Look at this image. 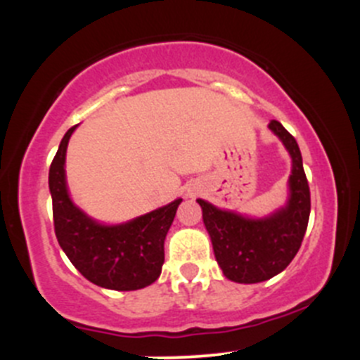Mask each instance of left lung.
<instances>
[{"label":"left lung","instance_id":"8db88e82","mask_svg":"<svg viewBox=\"0 0 360 360\" xmlns=\"http://www.w3.org/2000/svg\"><path fill=\"white\" fill-rule=\"evenodd\" d=\"M268 129L291 157L285 205L266 216L250 217L197 200L217 264L224 277L238 284H257L284 271L301 248L310 217V188L300 146L277 120H271Z\"/></svg>","mask_w":360,"mask_h":360}]
</instances>
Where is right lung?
<instances>
[{
  "mask_svg": "<svg viewBox=\"0 0 360 360\" xmlns=\"http://www.w3.org/2000/svg\"><path fill=\"white\" fill-rule=\"evenodd\" d=\"M76 127L63 137L50 165L49 188L60 249L76 270L99 288L137 291L162 274L163 242L183 198L118 224L94 219L72 202L66 181V151Z\"/></svg>",
  "mask_w": 360,
  "mask_h": 360,
  "instance_id": "right-lung-1",
  "label": "right lung"
}]
</instances>
